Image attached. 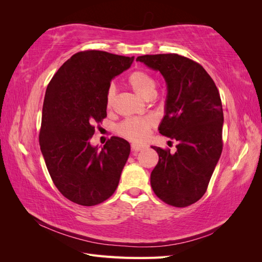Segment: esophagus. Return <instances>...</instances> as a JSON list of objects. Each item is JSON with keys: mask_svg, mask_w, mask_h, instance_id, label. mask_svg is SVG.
<instances>
[{"mask_svg": "<svg viewBox=\"0 0 262 262\" xmlns=\"http://www.w3.org/2000/svg\"><path fill=\"white\" fill-rule=\"evenodd\" d=\"M144 148H145V145H142V144H136V143H133V144L131 145V149L134 150V152H140V150L144 149Z\"/></svg>", "mask_w": 262, "mask_h": 262, "instance_id": "34e87169", "label": "esophagus"}]
</instances>
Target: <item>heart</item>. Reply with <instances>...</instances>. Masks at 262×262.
Listing matches in <instances>:
<instances>
[{
  "mask_svg": "<svg viewBox=\"0 0 262 262\" xmlns=\"http://www.w3.org/2000/svg\"><path fill=\"white\" fill-rule=\"evenodd\" d=\"M128 84L131 89L145 99L155 96L157 83L155 78L143 70H137L128 76ZM116 86L112 84L106 94V106L112 108L116 99ZM156 120L150 116L128 118L117 126V132L121 137L132 142H141L146 139L149 130L154 128Z\"/></svg>",
  "mask_w": 262,
  "mask_h": 262,
  "instance_id": "obj_1",
  "label": "heart"
}]
</instances>
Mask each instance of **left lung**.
I'll return each mask as SVG.
<instances>
[{
    "mask_svg": "<svg viewBox=\"0 0 262 262\" xmlns=\"http://www.w3.org/2000/svg\"><path fill=\"white\" fill-rule=\"evenodd\" d=\"M160 71L167 83L160 133L176 140L177 150L152 146L158 154L150 186L162 201L185 208L200 200L223 149V108L217 87L199 63L177 53L137 58Z\"/></svg>",
    "mask_w": 262,
    "mask_h": 262,
    "instance_id": "8db88e82",
    "label": "left lung"
}]
</instances>
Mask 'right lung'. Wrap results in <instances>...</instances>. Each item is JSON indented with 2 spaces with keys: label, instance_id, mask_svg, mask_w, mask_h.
Segmentation results:
<instances>
[{
  "label": "right lung",
  "instance_id": "obj_1",
  "mask_svg": "<svg viewBox=\"0 0 262 262\" xmlns=\"http://www.w3.org/2000/svg\"><path fill=\"white\" fill-rule=\"evenodd\" d=\"M134 57L99 50L73 54L47 87L39 144L54 186L67 199L93 207L112 196L128 161L130 144L112 137L91 145L95 125L107 117L106 94L113 78Z\"/></svg>",
  "mask_w": 262,
  "mask_h": 262
}]
</instances>
